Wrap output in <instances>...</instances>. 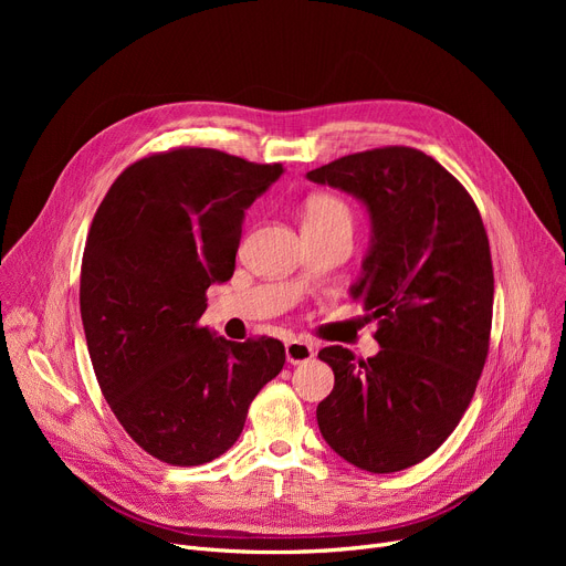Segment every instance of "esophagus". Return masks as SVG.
<instances>
[{"instance_id": "34e87169", "label": "esophagus", "mask_w": 566, "mask_h": 566, "mask_svg": "<svg viewBox=\"0 0 566 566\" xmlns=\"http://www.w3.org/2000/svg\"><path fill=\"white\" fill-rule=\"evenodd\" d=\"M314 358V346L305 339H291L286 342V360L291 365H301Z\"/></svg>"}]
</instances>
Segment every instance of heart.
I'll use <instances>...</instances> for the list:
<instances>
[{
	"label": "heart",
	"mask_w": 566,
	"mask_h": 566,
	"mask_svg": "<svg viewBox=\"0 0 566 566\" xmlns=\"http://www.w3.org/2000/svg\"><path fill=\"white\" fill-rule=\"evenodd\" d=\"M305 222H348L350 224V208L344 199L335 195H316L307 201Z\"/></svg>",
	"instance_id": "obj_1"
}]
</instances>
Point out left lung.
<instances>
[{"label":"left lung","instance_id":"1","mask_svg":"<svg viewBox=\"0 0 566 566\" xmlns=\"http://www.w3.org/2000/svg\"><path fill=\"white\" fill-rule=\"evenodd\" d=\"M358 197L371 248L350 295L378 318L374 358L344 346L318 358L335 388L316 408L331 448L385 474L431 457L461 422L482 376L493 321V263L468 190L431 156L382 146L307 174Z\"/></svg>","mask_w":566,"mask_h":566}]
</instances>
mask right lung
I'll use <instances>...</instances> for the list:
<instances>
[{
	"instance_id": "1",
	"label": "right lung",
	"mask_w": 566,
	"mask_h": 566,
	"mask_svg": "<svg viewBox=\"0 0 566 566\" xmlns=\"http://www.w3.org/2000/svg\"><path fill=\"white\" fill-rule=\"evenodd\" d=\"M282 171L178 146L118 174L88 229L80 275L88 355L116 420L163 463L224 454L284 367L280 339L227 342L199 323L206 289L233 275L245 208Z\"/></svg>"
}]
</instances>
